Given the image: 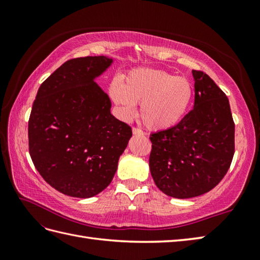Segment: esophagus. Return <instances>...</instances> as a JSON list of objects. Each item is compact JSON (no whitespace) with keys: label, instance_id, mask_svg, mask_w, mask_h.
Masks as SVG:
<instances>
[{"label":"esophagus","instance_id":"obj_1","mask_svg":"<svg viewBox=\"0 0 260 260\" xmlns=\"http://www.w3.org/2000/svg\"><path fill=\"white\" fill-rule=\"evenodd\" d=\"M133 134L137 135V136H143L144 135V132L140 128H133Z\"/></svg>","mask_w":260,"mask_h":260}]
</instances>
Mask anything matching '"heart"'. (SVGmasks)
<instances>
[{
	"mask_svg": "<svg viewBox=\"0 0 260 260\" xmlns=\"http://www.w3.org/2000/svg\"><path fill=\"white\" fill-rule=\"evenodd\" d=\"M109 92L124 117H132L141 104V119L151 131L178 125L193 101V86L184 77L146 68L129 71L123 82L113 81Z\"/></svg>",
	"mask_w": 260,
	"mask_h": 260,
	"instance_id": "1",
	"label": "heart"
}]
</instances>
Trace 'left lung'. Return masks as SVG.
Returning a JSON list of instances; mask_svg holds the SVG:
<instances>
[{
	"mask_svg": "<svg viewBox=\"0 0 260 260\" xmlns=\"http://www.w3.org/2000/svg\"><path fill=\"white\" fill-rule=\"evenodd\" d=\"M194 106L172 128L151 135L150 170L156 186L176 199L212 190L228 172L235 153L229 101L202 71L192 70Z\"/></svg>",
	"mask_w": 260,
	"mask_h": 260,
	"instance_id": "1",
	"label": "left lung"
}]
</instances>
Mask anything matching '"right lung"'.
Segmentation results:
<instances>
[{
    "label": "right lung",
    "instance_id": "1",
    "mask_svg": "<svg viewBox=\"0 0 260 260\" xmlns=\"http://www.w3.org/2000/svg\"><path fill=\"white\" fill-rule=\"evenodd\" d=\"M113 61L105 56L68 60L42 82L33 103L27 127L32 162L66 196L86 199L106 189L132 137L95 81Z\"/></svg>",
    "mask_w": 260,
    "mask_h": 260
}]
</instances>
